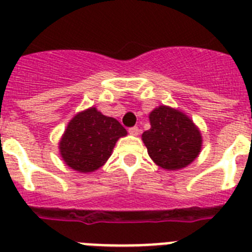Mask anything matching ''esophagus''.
Returning <instances> with one entry per match:
<instances>
[{"instance_id":"1","label":"esophagus","mask_w":252,"mask_h":252,"mask_svg":"<svg viewBox=\"0 0 252 252\" xmlns=\"http://www.w3.org/2000/svg\"><path fill=\"white\" fill-rule=\"evenodd\" d=\"M128 132H130V135H132V136H137L140 132L139 127L137 126H133V127H130L128 128Z\"/></svg>"}]
</instances>
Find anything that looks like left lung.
<instances>
[{"instance_id":"8db88e82","label":"left lung","mask_w":252,"mask_h":252,"mask_svg":"<svg viewBox=\"0 0 252 252\" xmlns=\"http://www.w3.org/2000/svg\"><path fill=\"white\" fill-rule=\"evenodd\" d=\"M151 127L142 133L149 157L162 169L178 170L199 155L202 135L188 116L168 106H159L149 115Z\"/></svg>"}]
</instances>
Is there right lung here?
I'll return each instance as SVG.
<instances>
[{
    "mask_svg": "<svg viewBox=\"0 0 252 252\" xmlns=\"http://www.w3.org/2000/svg\"><path fill=\"white\" fill-rule=\"evenodd\" d=\"M126 135L127 131L117 120L91 107L70 120L59 142L60 155L69 168L91 173L103 165L116 141Z\"/></svg>",
    "mask_w": 252,
    "mask_h": 252,
    "instance_id": "1",
    "label": "right lung"
}]
</instances>
